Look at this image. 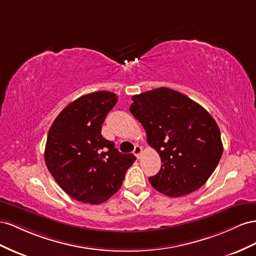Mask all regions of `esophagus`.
<instances>
[{"label":"esophagus","instance_id":"esophagus-1","mask_svg":"<svg viewBox=\"0 0 256 256\" xmlns=\"http://www.w3.org/2000/svg\"><path fill=\"white\" fill-rule=\"evenodd\" d=\"M142 148L140 147V146H135V148H134L133 153H134L135 156H136L137 158H140V156H142Z\"/></svg>","mask_w":256,"mask_h":256}]
</instances>
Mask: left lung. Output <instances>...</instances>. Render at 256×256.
<instances>
[{"label":"left lung","mask_w":256,"mask_h":256,"mask_svg":"<svg viewBox=\"0 0 256 256\" xmlns=\"http://www.w3.org/2000/svg\"><path fill=\"white\" fill-rule=\"evenodd\" d=\"M132 100L130 112L163 163L149 178L151 186L164 195L180 197L205 184L223 153L220 130L211 114L168 88L140 93Z\"/></svg>","instance_id":"left-lung-1"}]
</instances>
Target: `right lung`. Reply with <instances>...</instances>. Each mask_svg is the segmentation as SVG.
I'll return each instance as SVG.
<instances>
[{"label":"right lung","mask_w":256,"mask_h":256,"mask_svg":"<svg viewBox=\"0 0 256 256\" xmlns=\"http://www.w3.org/2000/svg\"><path fill=\"white\" fill-rule=\"evenodd\" d=\"M116 100L109 91L80 96L63 109L48 132L47 168L63 191L78 202L96 205L108 200L136 160L132 153L119 152L100 134Z\"/></svg>","instance_id":"1"}]
</instances>
